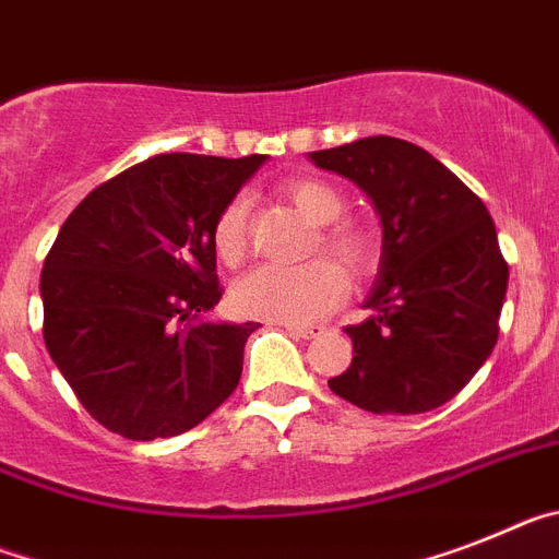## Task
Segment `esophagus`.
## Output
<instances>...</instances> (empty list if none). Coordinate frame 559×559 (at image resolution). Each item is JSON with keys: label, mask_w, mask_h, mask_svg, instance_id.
Instances as JSON below:
<instances>
[{"label": "esophagus", "mask_w": 559, "mask_h": 559, "mask_svg": "<svg viewBox=\"0 0 559 559\" xmlns=\"http://www.w3.org/2000/svg\"><path fill=\"white\" fill-rule=\"evenodd\" d=\"M281 326L293 334V337H300V340H312V337H318V334H320L318 326H295V323H281Z\"/></svg>", "instance_id": "esophagus-1"}]
</instances>
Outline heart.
Segmentation results:
<instances>
[{
    "label": "heart",
    "instance_id": "heart-1",
    "mask_svg": "<svg viewBox=\"0 0 559 559\" xmlns=\"http://www.w3.org/2000/svg\"><path fill=\"white\" fill-rule=\"evenodd\" d=\"M281 193L293 202L304 219L323 227L318 233L320 247L346 266L348 273L360 275L373 264V245L366 233L352 225H334L346 211L337 188L320 179H286ZM247 216H250V199L236 193L213 222V247L227 264H236L245 255ZM343 293H346V278L329 259H314L300 266L264 264L250 270L233 286V307L245 318L304 326L326 314L343 298Z\"/></svg>",
    "mask_w": 559,
    "mask_h": 559
}]
</instances>
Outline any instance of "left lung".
I'll return each mask as SVG.
<instances>
[{
  "label": "left lung",
  "instance_id": "1",
  "mask_svg": "<svg viewBox=\"0 0 559 559\" xmlns=\"http://www.w3.org/2000/svg\"><path fill=\"white\" fill-rule=\"evenodd\" d=\"M352 179L382 225L368 318L343 332L352 366L329 380L368 414H425L453 400L498 340L509 266L487 205L419 145L362 138L309 154Z\"/></svg>",
  "mask_w": 559,
  "mask_h": 559
}]
</instances>
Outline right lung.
Here are the masks:
<instances>
[{
	"instance_id": "right-lung-1",
	"label": "right lung",
	"mask_w": 559,
	"mask_h": 559,
	"mask_svg": "<svg viewBox=\"0 0 559 559\" xmlns=\"http://www.w3.org/2000/svg\"><path fill=\"white\" fill-rule=\"evenodd\" d=\"M266 163L159 154L67 216L41 270L45 343L81 405L132 441L179 436L236 391L259 323L222 300L213 222Z\"/></svg>"
}]
</instances>
